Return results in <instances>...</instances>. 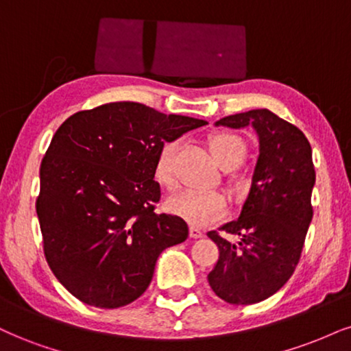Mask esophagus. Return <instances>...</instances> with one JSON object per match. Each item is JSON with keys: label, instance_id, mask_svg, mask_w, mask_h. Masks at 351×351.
<instances>
[{"label": "esophagus", "instance_id": "esophagus-1", "mask_svg": "<svg viewBox=\"0 0 351 351\" xmlns=\"http://www.w3.org/2000/svg\"><path fill=\"white\" fill-rule=\"evenodd\" d=\"M190 237H193V239H198V237H203V231L200 228L197 226H190Z\"/></svg>", "mask_w": 351, "mask_h": 351}]
</instances>
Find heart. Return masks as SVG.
Here are the masks:
<instances>
[{"label":"heart","mask_w":351,"mask_h":351,"mask_svg":"<svg viewBox=\"0 0 351 351\" xmlns=\"http://www.w3.org/2000/svg\"><path fill=\"white\" fill-rule=\"evenodd\" d=\"M211 158L221 169L239 166L247 154V143L232 132H216L206 138ZM174 143H166L154 159L153 179L166 192L179 187L174 167ZM234 180V177H232ZM167 210L193 226H205L221 219L228 211V198L221 192H184L167 202Z\"/></svg>","instance_id":"1"}]
</instances>
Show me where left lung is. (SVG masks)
I'll list each match as a JSON object with an SVG mask.
<instances>
[{
  "label": "left lung",
  "instance_id": "8db88e82",
  "mask_svg": "<svg viewBox=\"0 0 351 351\" xmlns=\"http://www.w3.org/2000/svg\"><path fill=\"white\" fill-rule=\"evenodd\" d=\"M216 125H252L261 154L241 216L219 228L239 235L240 242L232 245L219 231L208 232L219 249L208 283L229 304H255L275 295L301 258L313 219V151L300 128L267 109L224 117Z\"/></svg>",
  "mask_w": 351,
  "mask_h": 351
}]
</instances>
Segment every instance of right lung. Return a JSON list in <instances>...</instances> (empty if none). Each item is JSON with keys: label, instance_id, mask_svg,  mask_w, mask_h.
Instances as JSON below:
<instances>
[{"label": "right lung", "instance_id": "obj_1", "mask_svg": "<svg viewBox=\"0 0 351 351\" xmlns=\"http://www.w3.org/2000/svg\"><path fill=\"white\" fill-rule=\"evenodd\" d=\"M206 125L138 102L71 115L40 164L36 208L47 263L84 304L115 309L149 287L159 254L187 239L176 215L158 213L153 179L164 143Z\"/></svg>", "mask_w": 351, "mask_h": 351}]
</instances>
